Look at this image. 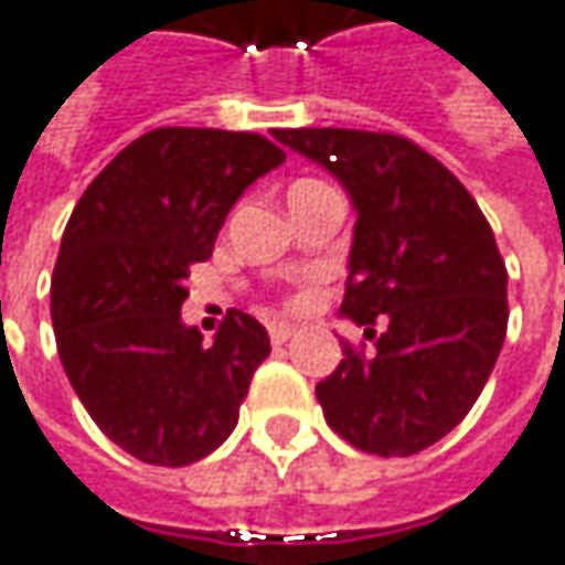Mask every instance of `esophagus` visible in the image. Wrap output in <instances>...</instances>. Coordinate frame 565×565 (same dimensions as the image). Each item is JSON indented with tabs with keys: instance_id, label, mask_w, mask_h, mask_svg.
<instances>
[{
	"instance_id": "1",
	"label": "esophagus",
	"mask_w": 565,
	"mask_h": 565,
	"mask_svg": "<svg viewBox=\"0 0 565 565\" xmlns=\"http://www.w3.org/2000/svg\"><path fill=\"white\" fill-rule=\"evenodd\" d=\"M290 334H294V324H287V321H271V324H268V338H271V343H287L290 341Z\"/></svg>"
}]
</instances>
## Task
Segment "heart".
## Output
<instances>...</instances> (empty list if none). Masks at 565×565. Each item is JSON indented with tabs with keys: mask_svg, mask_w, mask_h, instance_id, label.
I'll use <instances>...</instances> for the list:
<instances>
[{
	"mask_svg": "<svg viewBox=\"0 0 565 565\" xmlns=\"http://www.w3.org/2000/svg\"><path fill=\"white\" fill-rule=\"evenodd\" d=\"M297 184H312V181H297Z\"/></svg>",
	"mask_w": 565,
	"mask_h": 565,
	"instance_id": "1",
	"label": "heart"
}]
</instances>
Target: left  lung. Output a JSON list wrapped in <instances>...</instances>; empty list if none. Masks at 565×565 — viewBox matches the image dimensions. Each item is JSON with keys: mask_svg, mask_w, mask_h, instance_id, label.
I'll use <instances>...</instances> for the list:
<instances>
[{"mask_svg": "<svg viewBox=\"0 0 565 565\" xmlns=\"http://www.w3.org/2000/svg\"><path fill=\"white\" fill-rule=\"evenodd\" d=\"M271 134L331 171L356 209L341 316L375 350L343 343L341 365L316 384L324 418L365 454L413 457L457 428L494 372L510 319L494 231L469 190L406 137Z\"/></svg>", "mask_w": 565, "mask_h": 565, "instance_id": "8db88e82", "label": "left lung"}]
</instances>
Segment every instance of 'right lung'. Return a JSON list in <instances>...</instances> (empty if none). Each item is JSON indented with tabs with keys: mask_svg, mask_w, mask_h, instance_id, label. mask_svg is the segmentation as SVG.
Returning a JSON list of instances; mask_svg holds the SVG:
<instances>
[{
	"mask_svg": "<svg viewBox=\"0 0 565 565\" xmlns=\"http://www.w3.org/2000/svg\"><path fill=\"white\" fill-rule=\"evenodd\" d=\"M284 162L259 134L159 127L84 190L52 271V328L74 394L149 466H190L234 431L268 331L231 309L212 347L181 319L190 265L231 205Z\"/></svg>",
	"mask_w": 565,
	"mask_h": 565,
	"instance_id": "right-lung-1",
	"label": "right lung"
}]
</instances>
